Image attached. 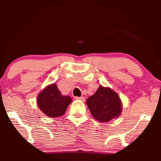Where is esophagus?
I'll list each match as a JSON object with an SVG mask.
<instances>
[{
	"instance_id": "esophagus-1",
	"label": "esophagus",
	"mask_w": 161,
	"mask_h": 161,
	"mask_svg": "<svg viewBox=\"0 0 161 161\" xmlns=\"http://www.w3.org/2000/svg\"><path fill=\"white\" fill-rule=\"evenodd\" d=\"M75 100H80V101H85V98L83 97H75Z\"/></svg>"
}]
</instances>
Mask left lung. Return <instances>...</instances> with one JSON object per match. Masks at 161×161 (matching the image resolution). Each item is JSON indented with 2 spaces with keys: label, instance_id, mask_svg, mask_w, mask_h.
Returning <instances> with one entry per match:
<instances>
[{
  "label": "left lung",
  "instance_id": "obj_1",
  "mask_svg": "<svg viewBox=\"0 0 161 161\" xmlns=\"http://www.w3.org/2000/svg\"><path fill=\"white\" fill-rule=\"evenodd\" d=\"M92 116L100 122H108L122 112V103L117 94L110 88L100 86L96 93L86 100Z\"/></svg>",
  "mask_w": 161,
  "mask_h": 161
}]
</instances>
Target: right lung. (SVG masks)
<instances>
[{
	"instance_id": "right-lung-1",
	"label": "right lung",
	"mask_w": 161,
	"mask_h": 161,
	"mask_svg": "<svg viewBox=\"0 0 161 161\" xmlns=\"http://www.w3.org/2000/svg\"><path fill=\"white\" fill-rule=\"evenodd\" d=\"M71 103L72 98L69 96H63L55 83L46 87L37 97L39 108L50 117L62 116Z\"/></svg>"
}]
</instances>
